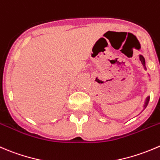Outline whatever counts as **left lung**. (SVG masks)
<instances>
[{
  "mask_svg": "<svg viewBox=\"0 0 160 160\" xmlns=\"http://www.w3.org/2000/svg\"><path fill=\"white\" fill-rule=\"evenodd\" d=\"M140 57H141V60H142V65H143V66H145V58H144L143 56H142V55H140ZM149 98H150L149 97H148V98H147V101H146V102H145V108H146V106H147V105H148V102H149Z\"/></svg>",
  "mask_w": 160,
  "mask_h": 160,
  "instance_id": "obj_1",
  "label": "left lung"
}]
</instances>
